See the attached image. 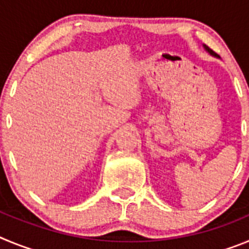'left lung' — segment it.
Instances as JSON below:
<instances>
[{
	"instance_id": "obj_1",
	"label": "left lung",
	"mask_w": 249,
	"mask_h": 249,
	"mask_svg": "<svg viewBox=\"0 0 249 249\" xmlns=\"http://www.w3.org/2000/svg\"><path fill=\"white\" fill-rule=\"evenodd\" d=\"M203 48H204V50H206V52H208V53L211 54V56H213V57H218V56H217V53H214V52H213V51L211 50L210 47H208V46L203 45Z\"/></svg>"
}]
</instances>
